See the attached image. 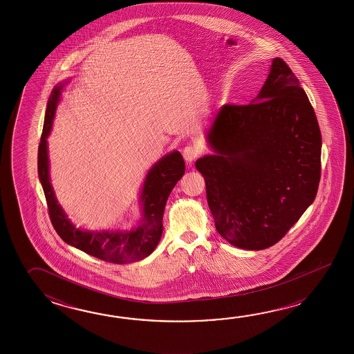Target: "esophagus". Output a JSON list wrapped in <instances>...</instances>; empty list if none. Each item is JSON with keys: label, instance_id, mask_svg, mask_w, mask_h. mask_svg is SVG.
Here are the masks:
<instances>
[{"label": "esophagus", "instance_id": "34e87169", "mask_svg": "<svg viewBox=\"0 0 354 354\" xmlns=\"http://www.w3.org/2000/svg\"><path fill=\"white\" fill-rule=\"evenodd\" d=\"M182 154H183V158H185L186 162L192 163V162L201 154V149H200L198 147H196V145H187V147H185V149L182 151Z\"/></svg>", "mask_w": 354, "mask_h": 354}]
</instances>
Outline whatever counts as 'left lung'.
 Returning <instances> with one entry per match:
<instances>
[{
	"label": "left lung",
	"mask_w": 354,
	"mask_h": 354,
	"mask_svg": "<svg viewBox=\"0 0 354 354\" xmlns=\"http://www.w3.org/2000/svg\"><path fill=\"white\" fill-rule=\"evenodd\" d=\"M215 151L196 160L218 234L262 250L281 241L315 200L322 133L315 111L286 62L249 105H224L207 133Z\"/></svg>",
	"instance_id": "left-lung-1"
}]
</instances>
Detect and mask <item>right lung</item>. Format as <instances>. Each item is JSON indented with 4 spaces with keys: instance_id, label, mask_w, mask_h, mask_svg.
Here are the masks:
<instances>
[{
    "instance_id": "1",
    "label": "right lung",
    "mask_w": 354,
    "mask_h": 354,
    "mask_svg": "<svg viewBox=\"0 0 354 354\" xmlns=\"http://www.w3.org/2000/svg\"><path fill=\"white\" fill-rule=\"evenodd\" d=\"M63 84L60 83L48 101L44 128L38 149L39 180L44 189L49 218L55 232L69 245L105 262L127 264L144 259L158 245L163 233V212L168 196L185 174V160L180 151H174L159 159L151 167L144 180L140 201L143 218L140 224L127 232H87L77 229L60 207L54 195L49 177V159L46 138L50 134L53 116Z\"/></svg>"
}]
</instances>
